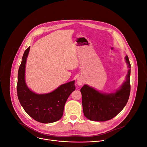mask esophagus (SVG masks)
<instances>
[{"label": "esophagus", "instance_id": "1", "mask_svg": "<svg viewBox=\"0 0 147 147\" xmlns=\"http://www.w3.org/2000/svg\"><path fill=\"white\" fill-rule=\"evenodd\" d=\"M77 83H78L79 86H82L83 83V82L81 79H78V80H77Z\"/></svg>", "mask_w": 147, "mask_h": 147}]
</instances>
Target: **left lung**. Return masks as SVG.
<instances>
[{"mask_svg": "<svg viewBox=\"0 0 147 147\" xmlns=\"http://www.w3.org/2000/svg\"><path fill=\"white\" fill-rule=\"evenodd\" d=\"M128 71L126 80L120 88L112 93H103L88 84L81 88L84 116L92 121H104L114 117L126 105L130 95V64L125 57Z\"/></svg>", "mask_w": 147, "mask_h": 147, "instance_id": "8db88e82", "label": "left lung"}]
</instances>
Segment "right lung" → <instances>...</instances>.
<instances>
[{"instance_id":"add662e5","label":"right lung","mask_w":147,"mask_h":147,"mask_svg":"<svg viewBox=\"0 0 147 147\" xmlns=\"http://www.w3.org/2000/svg\"><path fill=\"white\" fill-rule=\"evenodd\" d=\"M30 46L25 51L18 73L17 95L25 111L37 121L51 123L59 120L64 112L67 100L76 89L74 80L61 84L50 93L37 94L30 89L25 80L27 58Z\"/></svg>"}]
</instances>
